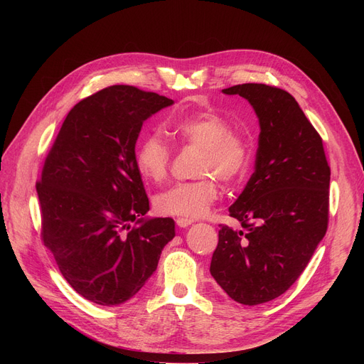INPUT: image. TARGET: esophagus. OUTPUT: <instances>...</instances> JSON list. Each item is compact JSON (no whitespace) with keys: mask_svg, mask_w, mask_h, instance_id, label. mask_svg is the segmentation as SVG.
Listing matches in <instances>:
<instances>
[{"mask_svg":"<svg viewBox=\"0 0 364 364\" xmlns=\"http://www.w3.org/2000/svg\"><path fill=\"white\" fill-rule=\"evenodd\" d=\"M176 223H177V225H178V227L186 228V227H188L190 224L193 223V220H188V218H177V220H176Z\"/></svg>","mask_w":364,"mask_h":364,"instance_id":"1","label":"esophagus"}]
</instances>
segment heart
Wrapping results in <instances>:
<instances>
[{
  "label": "heart",
  "instance_id": "heart-1",
  "mask_svg": "<svg viewBox=\"0 0 364 364\" xmlns=\"http://www.w3.org/2000/svg\"><path fill=\"white\" fill-rule=\"evenodd\" d=\"M168 132L184 144L202 149L196 166V181L177 183L155 198V208L162 215L195 220L206 215L217 202L220 190L215 183L236 181L246 169L250 147L232 131V125L215 112H198L168 121ZM136 165L140 174L155 183L166 178L171 149L159 134H149L137 147Z\"/></svg>",
  "mask_w": 364,
  "mask_h": 364
}]
</instances>
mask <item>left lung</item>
<instances>
[{
    "instance_id": "1",
    "label": "left lung",
    "mask_w": 364,
    "mask_h": 364,
    "mask_svg": "<svg viewBox=\"0 0 364 364\" xmlns=\"http://www.w3.org/2000/svg\"><path fill=\"white\" fill-rule=\"evenodd\" d=\"M252 106L258 124L255 171L221 225L211 276L243 305L288 291L328 230L331 168L321 139L289 92L265 84L223 90Z\"/></svg>"
}]
</instances>
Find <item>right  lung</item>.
I'll list each match as a JSON object with an SVG mask.
<instances>
[{
    "label": "right lung",
    "mask_w": 364,
    "mask_h": 364,
    "mask_svg": "<svg viewBox=\"0 0 364 364\" xmlns=\"http://www.w3.org/2000/svg\"><path fill=\"white\" fill-rule=\"evenodd\" d=\"M172 105L136 87L105 88L73 106L46 159L36 184L44 245L66 282L94 304L131 299L176 236L172 218L146 217L136 165L143 122Z\"/></svg>",
    "instance_id": "add662e5"
}]
</instances>
